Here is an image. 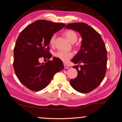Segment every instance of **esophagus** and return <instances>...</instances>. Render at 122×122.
Segmentation results:
<instances>
[{
  "label": "esophagus",
  "mask_w": 122,
  "mask_h": 122,
  "mask_svg": "<svg viewBox=\"0 0 122 122\" xmlns=\"http://www.w3.org/2000/svg\"><path fill=\"white\" fill-rule=\"evenodd\" d=\"M64 67H65V68L66 69H68L69 68V66L67 65V64H64Z\"/></svg>",
  "instance_id": "esophagus-1"
}]
</instances>
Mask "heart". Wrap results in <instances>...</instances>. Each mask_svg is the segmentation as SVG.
Here are the masks:
<instances>
[{
	"label": "heart",
	"mask_w": 122,
	"mask_h": 122,
	"mask_svg": "<svg viewBox=\"0 0 122 122\" xmlns=\"http://www.w3.org/2000/svg\"><path fill=\"white\" fill-rule=\"evenodd\" d=\"M64 36H65L67 39L71 43H75L77 40V35L76 33L75 32L72 30H67L63 33ZM55 38L56 36L55 34L53 35L49 40V44L51 46H54L55 44ZM73 54L70 51H58L55 53V56L57 58L59 59L60 60L63 61V62H67L69 60V59L73 56Z\"/></svg>",
	"instance_id": "b5f03b06"
}]
</instances>
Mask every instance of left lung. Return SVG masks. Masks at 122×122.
<instances>
[{"instance_id":"left-lung-1","label":"left lung","mask_w":122,"mask_h":122,"mask_svg":"<svg viewBox=\"0 0 122 122\" xmlns=\"http://www.w3.org/2000/svg\"><path fill=\"white\" fill-rule=\"evenodd\" d=\"M66 28L72 29L80 33L82 38L81 49L71 60L75 64H81L73 68L78 72L70 83L74 89L81 93H88L100 85L106 75L107 51L100 34L83 22L68 24Z\"/></svg>"}]
</instances>
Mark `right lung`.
Masks as SVG:
<instances>
[{
    "label": "right lung",
    "mask_w": 122,
    "mask_h": 122,
    "mask_svg": "<svg viewBox=\"0 0 122 122\" xmlns=\"http://www.w3.org/2000/svg\"><path fill=\"white\" fill-rule=\"evenodd\" d=\"M66 25L39 20L20 33L14 48L13 68L20 82L29 89L38 92L50 83L54 75L64 68L63 62L49 53V40ZM49 59L40 64L41 58Z\"/></svg>",
    "instance_id": "1"
}]
</instances>
